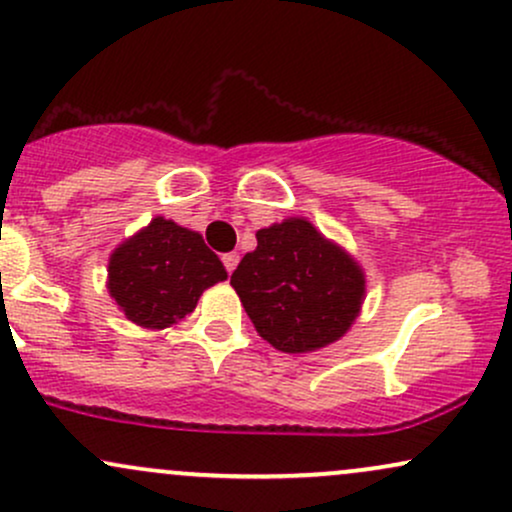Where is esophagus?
<instances>
[{
    "label": "esophagus",
    "instance_id": "1",
    "mask_svg": "<svg viewBox=\"0 0 512 512\" xmlns=\"http://www.w3.org/2000/svg\"><path fill=\"white\" fill-rule=\"evenodd\" d=\"M221 260H223V267H226V272L231 274L233 269L238 267V260H240V255H238V252H226V255H223Z\"/></svg>",
    "mask_w": 512,
    "mask_h": 512
}]
</instances>
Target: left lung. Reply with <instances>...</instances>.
Wrapping results in <instances>:
<instances>
[{
    "mask_svg": "<svg viewBox=\"0 0 512 512\" xmlns=\"http://www.w3.org/2000/svg\"><path fill=\"white\" fill-rule=\"evenodd\" d=\"M245 313L274 349L308 354L354 325L366 276L349 252L305 219L257 231V248L231 276Z\"/></svg>",
    "mask_w": 512,
    "mask_h": 512,
    "instance_id": "8db88e82",
    "label": "left lung"
}]
</instances>
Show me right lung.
Listing matches in <instances>:
<instances>
[{"instance_id":"1","label":"right lung","mask_w":512,"mask_h":512,"mask_svg":"<svg viewBox=\"0 0 512 512\" xmlns=\"http://www.w3.org/2000/svg\"><path fill=\"white\" fill-rule=\"evenodd\" d=\"M226 276L197 231L156 216L110 255L108 291L127 320L163 330L190 315L199 296Z\"/></svg>"}]
</instances>
